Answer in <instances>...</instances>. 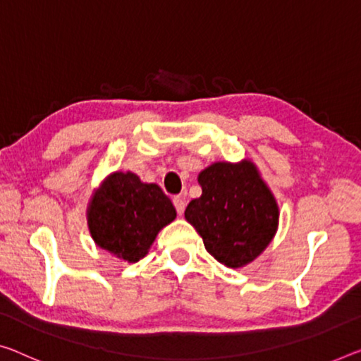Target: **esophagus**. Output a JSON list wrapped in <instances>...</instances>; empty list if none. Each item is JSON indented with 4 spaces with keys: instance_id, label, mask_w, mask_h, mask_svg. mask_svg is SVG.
Masks as SVG:
<instances>
[{
    "instance_id": "1",
    "label": "esophagus",
    "mask_w": 361,
    "mask_h": 361,
    "mask_svg": "<svg viewBox=\"0 0 361 361\" xmlns=\"http://www.w3.org/2000/svg\"><path fill=\"white\" fill-rule=\"evenodd\" d=\"M173 203H174V207H176L177 214L182 216V213H184V209H185V198L182 197V195H177V197L173 198Z\"/></svg>"
}]
</instances>
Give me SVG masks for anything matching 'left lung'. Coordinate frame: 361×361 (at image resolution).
Returning a JSON list of instances; mask_svg holds the SVG:
<instances>
[{
    "label": "left lung",
    "mask_w": 361,
    "mask_h": 361,
    "mask_svg": "<svg viewBox=\"0 0 361 361\" xmlns=\"http://www.w3.org/2000/svg\"><path fill=\"white\" fill-rule=\"evenodd\" d=\"M202 197L185 208V219L204 248L227 268H242L259 257L277 231L276 198L248 159L213 163L198 174Z\"/></svg>",
    "instance_id": "obj_1"
}]
</instances>
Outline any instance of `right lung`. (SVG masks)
<instances>
[{
	"label": "right lung",
	"mask_w": 361,
	"mask_h": 361,
	"mask_svg": "<svg viewBox=\"0 0 361 361\" xmlns=\"http://www.w3.org/2000/svg\"><path fill=\"white\" fill-rule=\"evenodd\" d=\"M174 219L176 208L161 188L130 171L109 174L87 208L97 245L129 263L145 257L158 232Z\"/></svg>",
	"instance_id": "1"
}]
</instances>
